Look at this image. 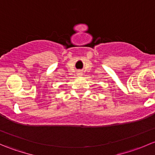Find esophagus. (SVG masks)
I'll return each mask as SVG.
<instances>
[{
    "instance_id": "obj_1",
    "label": "esophagus",
    "mask_w": 155,
    "mask_h": 155,
    "mask_svg": "<svg viewBox=\"0 0 155 155\" xmlns=\"http://www.w3.org/2000/svg\"><path fill=\"white\" fill-rule=\"evenodd\" d=\"M78 75H82V73H81V72H79V73H78Z\"/></svg>"
}]
</instances>
